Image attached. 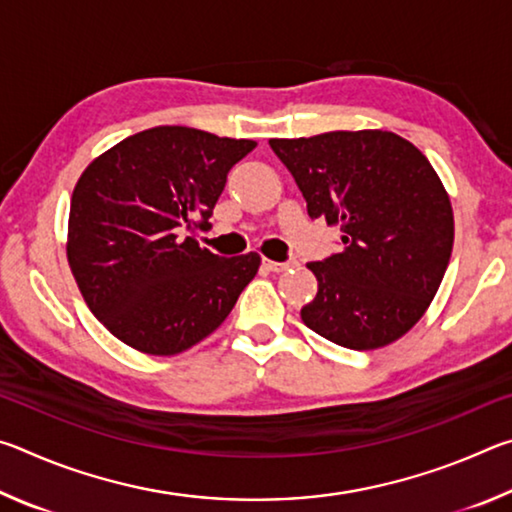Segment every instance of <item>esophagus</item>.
<instances>
[{
    "instance_id": "34e87169",
    "label": "esophagus",
    "mask_w": 512,
    "mask_h": 512,
    "mask_svg": "<svg viewBox=\"0 0 512 512\" xmlns=\"http://www.w3.org/2000/svg\"><path fill=\"white\" fill-rule=\"evenodd\" d=\"M296 264H298L296 259H289V262H273V259H266V257L262 259V266L271 273H282V271H287V268L296 266Z\"/></svg>"
}]
</instances>
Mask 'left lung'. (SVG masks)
Here are the masks:
<instances>
[{
	"label": "left lung",
	"instance_id": "left-lung-1",
	"mask_svg": "<svg viewBox=\"0 0 512 512\" xmlns=\"http://www.w3.org/2000/svg\"><path fill=\"white\" fill-rule=\"evenodd\" d=\"M268 144L311 219L341 228V253L307 264L318 293L302 307V323L350 350L397 341L431 305L452 257V203L431 162L388 131Z\"/></svg>",
	"mask_w": 512,
	"mask_h": 512
}]
</instances>
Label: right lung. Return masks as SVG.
Wrapping results in <instances>:
<instances>
[{
	"label": "right lung",
	"instance_id": "right-lung-1",
	"mask_svg": "<svg viewBox=\"0 0 512 512\" xmlns=\"http://www.w3.org/2000/svg\"><path fill=\"white\" fill-rule=\"evenodd\" d=\"M255 146L155 126L83 171L69 205L67 259L90 311L119 341L169 357L228 318L262 259L219 257L180 235L210 228L228 171Z\"/></svg>",
	"mask_w": 512,
	"mask_h": 512
}]
</instances>
